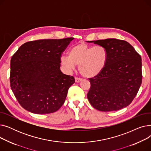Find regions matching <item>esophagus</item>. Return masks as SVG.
Wrapping results in <instances>:
<instances>
[{
  "mask_svg": "<svg viewBox=\"0 0 151 151\" xmlns=\"http://www.w3.org/2000/svg\"><path fill=\"white\" fill-rule=\"evenodd\" d=\"M81 81H82V79H81V78H77V77L75 78V82H76V83H80V82Z\"/></svg>",
  "mask_w": 151,
  "mask_h": 151,
  "instance_id": "1",
  "label": "esophagus"
}]
</instances>
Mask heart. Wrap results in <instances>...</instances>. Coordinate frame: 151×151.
I'll return each mask as SVG.
<instances>
[{
	"label": "heart",
	"mask_w": 151,
	"mask_h": 151,
	"mask_svg": "<svg viewBox=\"0 0 151 151\" xmlns=\"http://www.w3.org/2000/svg\"><path fill=\"white\" fill-rule=\"evenodd\" d=\"M107 57L106 50L104 47H92L81 43L71 47L68 55H62L60 63L68 70H73L79 65L80 73L84 77L91 78L99 75L104 69Z\"/></svg>",
	"instance_id": "obj_1"
}]
</instances>
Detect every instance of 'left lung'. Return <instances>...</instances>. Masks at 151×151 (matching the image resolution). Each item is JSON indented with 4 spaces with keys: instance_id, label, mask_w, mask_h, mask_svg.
I'll return each mask as SVG.
<instances>
[{
    "instance_id": "obj_1",
    "label": "left lung",
    "mask_w": 151,
    "mask_h": 151,
    "mask_svg": "<svg viewBox=\"0 0 151 151\" xmlns=\"http://www.w3.org/2000/svg\"><path fill=\"white\" fill-rule=\"evenodd\" d=\"M106 50V65L97 76L89 78L88 99L100 111H117L129 106L142 83L141 55L127 42L116 38L88 41Z\"/></svg>"
}]
</instances>
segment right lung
I'll list each match as a JSON object with an SVG mask.
<instances>
[{
    "mask_svg": "<svg viewBox=\"0 0 151 151\" xmlns=\"http://www.w3.org/2000/svg\"><path fill=\"white\" fill-rule=\"evenodd\" d=\"M73 37L30 41L21 45L12 57L10 86L26 110L38 114L54 113L63 105L75 83L62 73L60 58Z\"/></svg>",
    "mask_w": 151,
    "mask_h": 151,
    "instance_id": "right-lung-1",
    "label": "right lung"
}]
</instances>
